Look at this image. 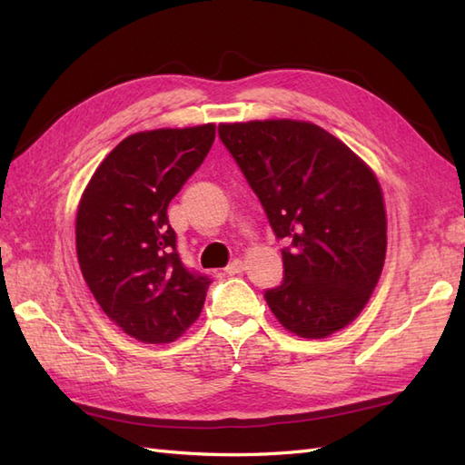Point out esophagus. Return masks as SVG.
Listing matches in <instances>:
<instances>
[{"label": "esophagus", "mask_w": 465, "mask_h": 465, "mask_svg": "<svg viewBox=\"0 0 465 465\" xmlns=\"http://www.w3.org/2000/svg\"><path fill=\"white\" fill-rule=\"evenodd\" d=\"M243 270H245V263H243L242 260H233V262L225 268V273H227V275H238V273H242Z\"/></svg>", "instance_id": "1"}]
</instances>
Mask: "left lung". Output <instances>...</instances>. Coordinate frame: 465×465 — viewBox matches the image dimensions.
<instances>
[{
    "instance_id": "1",
    "label": "left lung",
    "mask_w": 465,
    "mask_h": 465,
    "mask_svg": "<svg viewBox=\"0 0 465 465\" xmlns=\"http://www.w3.org/2000/svg\"><path fill=\"white\" fill-rule=\"evenodd\" d=\"M223 145L260 197L282 250L283 282L265 302L285 330L320 340L350 325L381 275L388 222L371 167L320 125L222 124Z\"/></svg>"
}]
</instances>
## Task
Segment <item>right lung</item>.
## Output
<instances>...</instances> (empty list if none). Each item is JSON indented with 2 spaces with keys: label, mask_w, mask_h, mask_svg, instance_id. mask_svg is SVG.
<instances>
[{
  "label": "right lung",
  "mask_w": 465,
  "mask_h": 465,
  "mask_svg": "<svg viewBox=\"0 0 465 465\" xmlns=\"http://www.w3.org/2000/svg\"><path fill=\"white\" fill-rule=\"evenodd\" d=\"M213 140V124L127 135L77 205L84 280L107 318L137 341H175L202 313L212 282L182 263L167 205Z\"/></svg>",
  "instance_id": "right-lung-1"
}]
</instances>
